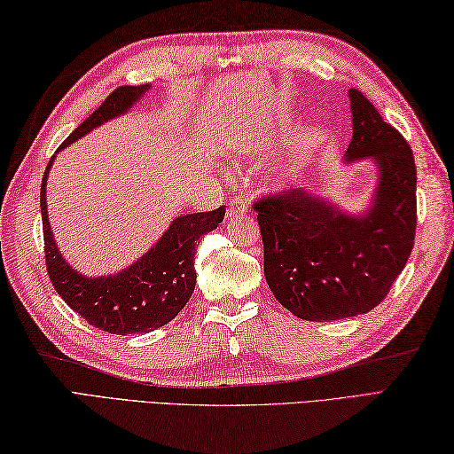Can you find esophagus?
<instances>
[{"instance_id": "34e87169", "label": "esophagus", "mask_w": 454, "mask_h": 454, "mask_svg": "<svg viewBox=\"0 0 454 454\" xmlns=\"http://www.w3.org/2000/svg\"><path fill=\"white\" fill-rule=\"evenodd\" d=\"M247 209H248L247 198H233L227 207V217H239L242 214H247Z\"/></svg>"}]
</instances>
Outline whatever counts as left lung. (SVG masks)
<instances>
[{
  "mask_svg": "<svg viewBox=\"0 0 454 454\" xmlns=\"http://www.w3.org/2000/svg\"><path fill=\"white\" fill-rule=\"evenodd\" d=\"M352 140L347 158L380 165L373 206L347 215L306 191L262 196L258 214L263 273L275 298L306 322L373 310L411 256L416 237L412 150L356 88H350Z\"/></svg>",
  "mask_w": 454,
  "mask_h": 454,
  "instance_id": "1",
  "label": "left lung"
}]
</instances>
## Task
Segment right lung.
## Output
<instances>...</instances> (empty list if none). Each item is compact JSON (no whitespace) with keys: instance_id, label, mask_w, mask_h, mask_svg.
<instances>
[{"instance_id":"right-lung-1","label":"right lung","mask_w":454,"mask_h":454,"mask_svg":"<svg viewBox=\"0 0 454 454\" xmlns=\"http://www.w3.org/2000/svg\"><path fill=\"white\" fill-rule=\"evenodd\" d=\"M148 84L119 86L96 112L84 119L67 137L59 150L90 132L104 121L114 119L148 90ZM50 160L42 179L40 209L43 229V254L53 289L88 324L114 335L150 333L179 314L192 296L196 285L194 254L196 242L223 221L225 207L214 212L176 217L158 245L148 254L112 278L88 279L76 273L55 247L46 207V179Z\"/></svg>"}]
</instances>
